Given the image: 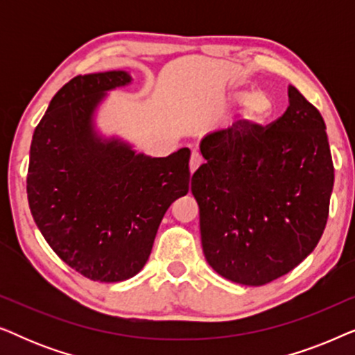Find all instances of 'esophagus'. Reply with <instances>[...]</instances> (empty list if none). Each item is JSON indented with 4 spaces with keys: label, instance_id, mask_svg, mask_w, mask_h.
Segmentation results:
<instances>
[{
    "label": "esophagus",
    "instance_id": "1",
    "mask_svg": "<svg viewBox=\"0 0 355 355\" xmlns=\"http://www.w3.org/2000/svg\"><path fill=\"white\" fill-rule=\"evenodd\" d=\"M203 163V159L200 158V155L198 153H192L191 157V163H189V168H191V174H193L197 171V168L200 166V164Z\"/></svg>",
    "mask_w": 355,
    "mask_h": 355
}]
</instances>
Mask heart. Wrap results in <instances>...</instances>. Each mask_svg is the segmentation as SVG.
I'll return each instance as SVG.
<instances>
[{"label":"heart","mask_w":355,"mask_h":355,"mask_svg":"<svg viewBox=\"0 0 355 355\" xmlns=\"http://www.w3.org/2000/svg\"><path fill=\"white\" fill-rule=\"evenodd\" d=\"M232 100L241 101L239 124L242 128L263 124L273 114V100L265 90H237L232 95Z\"/></svg>","instance_id":"obj_1"}]
</instances>
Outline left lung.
<instances>
[{"mask_svg":"<svg viewBox=\"0 0 355 355\" xmlns=\"http://www.w3.org/2000/svg\"><path fill=\"white\" fill-rule=\"evenodd\" d=\"M268 125L239 123L202 140L191 191L205 259L218 275L263 286L294 270L327 226L334 166L320 111L289 87Z\"/></svg>","mask_w":355,"mask_h":355,"instance_id":"left-lung-1","label":"left lung"}]
</instances>
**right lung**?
Here are the masks:
<instances>
[{
  "label": "right lung",
  "mask_w": 355,
  "mask_h": 355,
  "mask_svg": "<svg viewBox=\"0 0 355 355\" xmlns=\"http://www.w3.org/2000/svg\"><path fill=\"white\" fill-rule=\"evenodd\" d=\"M129 82L123 71L71 79L31 145L27 198L38 230L64 263L100 283L144 268L164 213L191 179L189 148L150 158L95 135L92 114L105 92Z\"/></svg>",
  "instance_id": "add662e5"
}]
</instances>
